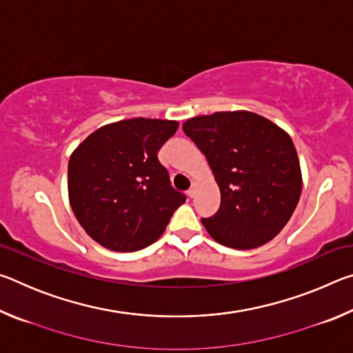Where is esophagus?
<instances>
[{"mask_svg":"<svg viewBox=\"0 0 353 353\" xmlns=\"http://www.w3.org/2000/svg\"><path fill=\"white\" fill-rule=\"evenodd\" d=\"M194 193H196V190H194V187H191L188 191H187V194H188V198H193L194 196Z\"/></svg>","mask_w":353,"mask_h":353,"instance_id":"34e87169","label":"esophagus"}]
</instances>
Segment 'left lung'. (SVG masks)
<instances>
[{
  "mask_svg": "<svg viewBox=\"0 0 353 353\" xmlns=\"http://www.w3.org/2000/svg\"><path fill=\"white\" fill-rule=\"evenodd\" d=\"M205 155L221 190V205L202 224L219 244L254 249L288 223L301 198L294 143L285 130L252 112H216L183 123Z\"/></svg>",
  "mask_w": 353,
  "mask_h": 353,
  "instance_id": "obj_1",
  "label": "left lung"
}]
</instances>
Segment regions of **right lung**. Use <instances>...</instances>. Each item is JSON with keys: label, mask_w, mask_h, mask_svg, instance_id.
Returning a JSON list of instances; mask_svg holds the SVG:
<instances>
[{"label": "right lung", "mask_w": 353, "mask_h": 353, "mask_svg": "<svg viewBox=\"0 0 353 353\" xmlns=\"http://www.w3.org/2000/svg\"><path fill=\"white\" fill-rule=\"evenodd\" d=\"M177 121L132 118L88 135L68 162L70 204L83 230L117 252L157 241L185 202L157 152Z\"/></svg>", "instance_id": "right-lung-1"}]
</instances>
